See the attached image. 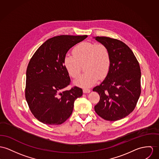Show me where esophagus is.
<instances>
[{"label":"esophagus","mask_w":159,"mask_h":159,"mask_svg":"<svg viewBox=\"0 0 159 159\" xmlns=\"http://www.w3.org/2000/svg\"><path fill=\"white\" fill-rule=\"evenodd\" d=\"M90 91H91V89H90L84 88V89H83L84 93H90Z\"/></svg>","instance_id":"34e87169"}]
</instances>
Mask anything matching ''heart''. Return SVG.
Masks as SVG:
<instances>
[{"mask_svg":"<svg viewBox=\"0 0 159 159\" xmlns=\"http://www.w3.org/2000/svg\"><path fill=\"white\" fill-rule=\"evenodd\" d=\"M73 55L64 57L63 64L71 77H79L84 66L86 72L75 84L82 87L93 85L98 80L104 79L108 73L111 65L110 51L103 43L82 42L74 47Z\"/></svg>","mask_w":159,"mask_h":159,"instance_id":"b5f03b06","label":"heart"}]
</instances>
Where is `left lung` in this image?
I'll use <instances>...</instances> for the list:
<instances>
[{
	"label": "left lung",
	"instance_id": "1",
	"mask_svg": "<svg viewBox=\"0 0 159 159\" xmlns=\"http://www.w3.org/2000/svg\"><path fill=\"white\" fill-rule=\"evenodd\" d=\"M110 51V70L100 85L93 88L100 96L94 110L102 119L116 121L134 110L141 93V72L139 61L121 40L108 37H95Z\"/></svg>",
	"mask_w": 159,
	"mask_h": 159
}]
</instances>
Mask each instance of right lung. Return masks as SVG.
Instances as JSON below:
<instances>
[{"mask_svg": "<svg viewBox=\"0 0 159 159\" xmlns=\"http://www.w3.org/2000/svg\"><path fill=\"white\" fill-rule=\"evenodd\" d=\"M88 37L61 35L45 41L31 58L26 73L25 98L37 119L44 124L58 125L71 115L75 100L82 89L71 83L63 59L68 51Z\"/></svg>", "mask_w": 159, "mask_h": 159, "instance_id": "obj_1", "label": "right lung"}]
</instances>
